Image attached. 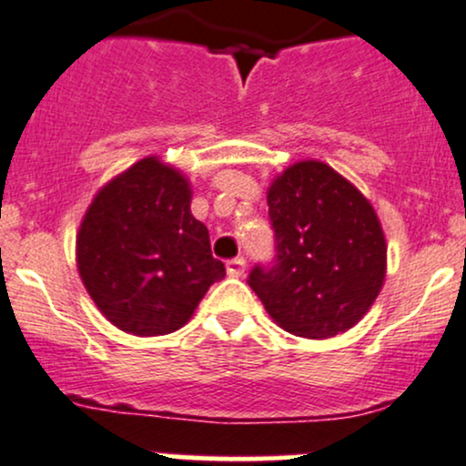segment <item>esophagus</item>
Instances as JSON below:
<instances>
[{
    "mask_svg": "<svg viewBox=\"0 0 466 466\" xmlns=\"http://www.w3.org/2000/svg\"><path fill=\"white\" fill-rule=\"evenodd\" d=\"M226 269H228V276L240 278V276L245 274V258H232V260H228Z\"/></svg>",
    "mask_w": 466,
    "mask_h": 466,
    "instance_id": "34e87169",
    "label": "esophagus"
}]
</instances>
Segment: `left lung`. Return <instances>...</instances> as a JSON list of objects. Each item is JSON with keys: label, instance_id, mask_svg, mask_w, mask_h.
Listing matches in <instances>:
<instances>
[{"label": "left lung", "instance_id": "obj_1", "mask_svg": "<svg viewBox=\"0 0 466 466\" xmlns=\"http://www.w3.org/2000/svg\"><path fill=\"white\" fill-rule=\"evenodd\" d=\"M276 260L248 285L287 333L329 339L370 311L386 280L388 245L370 201L329 164L289 166L267 190Z\"/></svg>", "mask_w": 466, "mask_h": 466}]
</instances>
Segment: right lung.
Returning a JSON list of instances; mask_svg holds the SVG:
<instances>
[{"label":"right lung","mask_w":466,"mask_h":466,"mask_svg":"<svg viewBox=\"0 0 466 466\" xmlns=\"http://www.w3.org/2000/svg\"><path fill=\"white\" fill-rule=\"evenodd\" d=\"M188 179L144 157L105 184L76 234L80 280L100 313L125 333H173L226 267L190 212Z\"/></svg>","instance_id":"obj_1"}]
</instances>
